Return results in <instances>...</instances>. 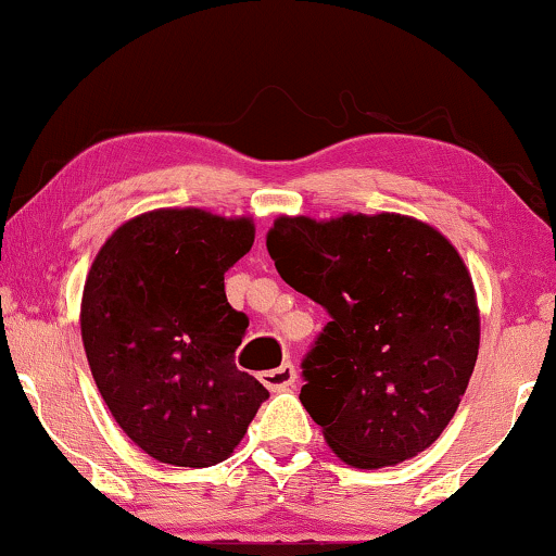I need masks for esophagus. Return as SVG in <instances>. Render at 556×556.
Listing matches in <instances>:
<instances>
[{"label":"esophagus","instance_id":"obj_1","mask_svg":"<svg viewBox=\"0 0 556 556\" xmlns=\"http://www.w3.org/2000/svg\"><path fill=\"white\" fill-rule=\"evenodd\" d=\"M261 382L268 387L270 392H283V390H291L295 384V367L291 362H283L280 367L276 369H268L261 375Z\"/></svg>","mask_w":556,"mask_h":556}]
</instances>
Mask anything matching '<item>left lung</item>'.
<instances>
[{
	"mask_svg": "<svg viewBox=\"0 0 556 556\" xmlns=\"http://www.w3.org/2000/svg\"><path fill=\"white\" fill-rule=\"evenodd\" d=\"M265 245L280 278L331 316L301 362V402L331 451L354 468H384L435 443L481 341L458 250L390 212L278 217Z\"/></svg>",
	"mask_w": 556,
	"mask_h": 556,
	"instance_id": "8db88e82",
	"label": "left lung"
}]
</instances>
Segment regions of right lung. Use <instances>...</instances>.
Wrapping results in <instances>:
<instances>
[{
    "mask_svg": "<svg viewBox=\"0 0 556 556\" xmlns=\"http://www.w3.org/2000/svg\"><path fill=\"white\" fill-rule=\"evenodd\" d=\"M248 217L154 210L121 225L83 288L80 333L121 430L159 463L230 458L268 390L235 367L248 316L225 273L253 248Z\"/></svg>",
    "mask_w": 556,
    "mask_h": 556,
    "instance_id": "1",
    "label": "right lung"
}]
</instances>
